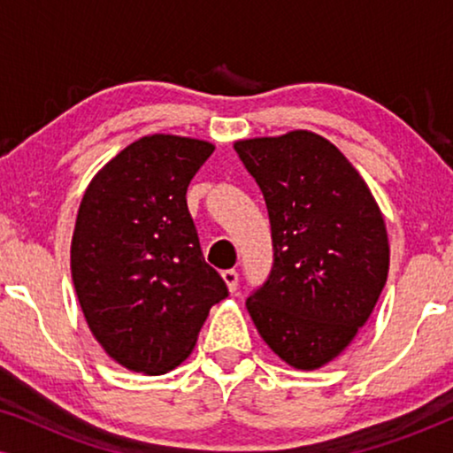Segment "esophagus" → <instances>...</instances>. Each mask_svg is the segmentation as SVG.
<instances>
[{
    "mask_svg": "<svg viewBox=\"0 0 453 453\" xmlns=\"http://www.w3.org/2000/svg\"><path fill=\"white\" fill-rule=\"evenodd\" d=\"M222 280L226 282L228 290L234 293V290H237V287H239V272L237 270H225V272H222Z\"/></svg>",
    "mask_w": 453,
    "mask_h": 453,
    "instance_id": "esophagus-1",
    "label": "esophagus"
}]
</instances>
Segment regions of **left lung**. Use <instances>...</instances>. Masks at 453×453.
Segmentation results:
<instances>
[{
	"mask_svg": "<svg viewBox=\"0 0 453 453\" xmlns=\"http://www.w3.org/2000/svg\"><path fill=\"white\" fill-rule=\"evenodd\" d=\"M262 189L274 262L245 305L259 336L296 369L338 357L388 280L386 222L361 175L311 132L234 144Z\"/></svg>",
	"mask_w": 453,
	"mask_h": 453,
	"instance_id": "1",
	"label": "left lung"
}]
</instances>
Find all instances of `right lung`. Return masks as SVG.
<instances>
[{
  "label": "right lung",
  "mask_w": 453,
  "mask_h": 453,
  "mask_svg": "<svg viewBox=\"0 0 453 453\" xmlns=\"http://www.w3.org/2000/svg\"><path fill=\"white\" fill-rule=\"evenodd\" d=\"M212 152L202 140L146 135L103 166L80 203L72 239L80 307L104 352L135 373L177 367L210 307L228 296L185 197Z\"/></svg>",
  "instance_id": "right-lung-1"
}]
</instances>
